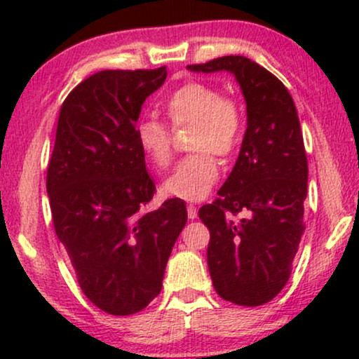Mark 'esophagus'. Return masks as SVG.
Listing matches in <instances>:
<instances>
[{
    "instance_id": "1",
    "label": "esophagus",
    "mask_w": 359,
    "mask_h": 359,
    "mask_svg": "<svg viewBox=\"0 0 359 359\" xmlns=\"http://www.w3.org/2000/svg\"><path fill=\"white\" fill-rule=\"evenodd\" d=\"M187 214H189V219H196L197 217V208L194 204L187 205Z\"/></svg>"
}]
</instances>
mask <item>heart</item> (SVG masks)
<instances>
[{"mask_svg": "<svg viewBox=\"0 0 359 359\" xmlns=\"http://www.w3.org/2000/svg\"><path fill=\"white\" fill-rule=\"evenodd\" d=\"M167 114L174 128L194 126L189 148L197 151L184 158L162 185L163 194L184 201H199L209 194L219 175L217 156H229L243 135V113L236 101L222 97L217 88L192 81L168 97ZM137 142L156 168L172 160V131L155 118L137 125Z\"/></svg>", "mask_w": 359, "mask_h": 359, "instance_id": "heart-1", "label": "heart"}]
</instances>
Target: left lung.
<instances>
[{"mask_svg": "<svg viewBox=\"0 0 359 359\" xmlns=\"http://www.w3.org/2000/svg\"><path fill=\"white\" fill-rule=\"evenodd\" d=\"M233 74L246 101V131L231 174L212 204L199 209L209 228L208 266L219 297L238 306L270 302L285 287L304 229L307 156L294 100L257 62L226 55L187 65ZM246 212L241 220L231 215Z\"/></svg>", "mask_w": 359, "mask_h": 359, "instance_id": "left-lung-1", "label": "left lung"}]
</instances>
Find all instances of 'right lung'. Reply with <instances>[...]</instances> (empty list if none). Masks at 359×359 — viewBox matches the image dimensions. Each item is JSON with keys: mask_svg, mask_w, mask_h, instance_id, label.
Segmentation results:
<instances>
[{"mask_svg": "<svg viewBox=\"0 0 359 359\" xmlns=\"http://www.w3.org/2000/svg\"><path fill=\"white\" fill-rule=\"evenodd\" d=\"M165 77V67L93 74L65 97L57 123L47 170L53 228L84 295L111 316L137 314L160 294L187 222L180 199L142 211L155 184L137 123Z\"/></svg>", "mask_w": 359, "mask_h": 359, "instance_id": "right-lung-1", "label": "right lung"}]
</instances>
